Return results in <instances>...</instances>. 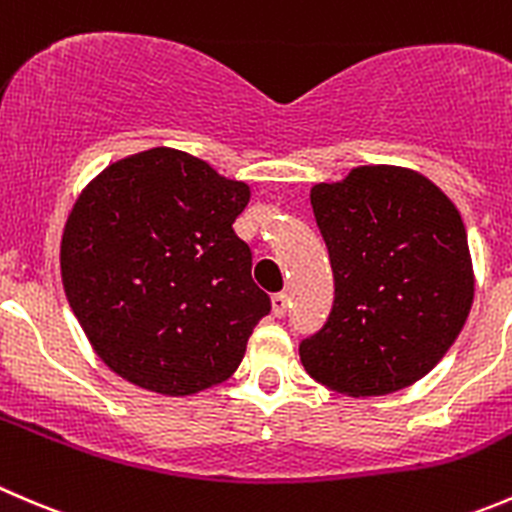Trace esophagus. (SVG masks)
Returning a JSON list of instances; mask_svg holds the SVG:
<instances>
[{"label":"esophagus","mask_w":512,"mask_h":512,"mask_svg":"<svg viewBox=\"0 0 512 512\" xmlns=\"http://www.w3.org/2000/svg\"><path fill=\"white\" fill-rule=\"evenodd\" d=\"M271 308H273V316L276 318H283L288 311V296L286 293H276V296L271 298Z\"/></svg>","instance_id":"34e87169"}]
</instances>
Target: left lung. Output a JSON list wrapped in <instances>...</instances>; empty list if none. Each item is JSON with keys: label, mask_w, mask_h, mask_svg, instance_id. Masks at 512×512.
I'll use <instances>...</instances> for the list:
<instances>
[{"label": "left lung", "mask_w": 512, "mask_h": 512, "mask_svg": "<svg viewBox=\"0 0 512 512\" xmlns=\"http://www.w3.org/2000/svg\"><path fill=\"white\" fill-rule=\"evenodd\" d=\"M311 206L336 296L321 331L298 346L306 373L356 398L421 381L473 306V263L455 204L418 171L381 164L316 184Z\"/></svg>", "instance_id": "obj_1"}]
</instances>
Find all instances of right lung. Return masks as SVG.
<instances>
[{"label":"right lung","mask_w":512,"mask_h":512,"mask_svg":"<svg viewBox=\"0 0 512 512\" xmlns=\"http://www.w3.org/2000/svg\"><path fill=\"white\" fill-rule=\"evenodd\" d=\"M251 189L186 151L106 166L62 236V281L96 356L124 381L194 396L239 368L271 298L234 234Z\"/></svg>","instance_id":"add662e5"}]
</instances>
